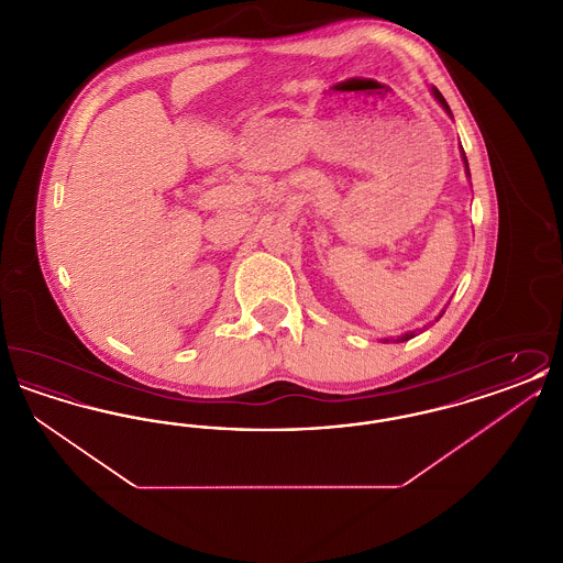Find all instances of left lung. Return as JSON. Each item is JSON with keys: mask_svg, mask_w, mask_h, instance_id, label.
<instances>
[{"mask_svg": "<svg viewBox=\"0 0 563 563\" xmlns=\"http://www.w3.org/2000/svg\"><path fill=\"white\" fill-rule=\"evenodd\" d=\"M430 92H432V97H434V99H437V101H439V106H441V108L445 109V111H448V113H450V115H452V109H450V106H448V101H445V99H443V95H441V92H439V90H437V88H434V86H432V88H430ZM460 150H462V145H460ZM460 154H462V162H464V168H466V177H471V170H468V161H466V154H464V150H462V152H460ZM443 312H445V310H443ZM443 312H441V314H439V317H437V319H434V321H439V319H441V317H443ZM418 331H422V329H416V331H407V333H401V335H397V338H386V340H382V342H384V344H388V342H395V344H401V342H407V340H411V338H416V335H418Z\"/></svg>", "mask_w": 563, "mask_h": 563, "instance_id": "1", "label": "left lung"}]
</instances>
